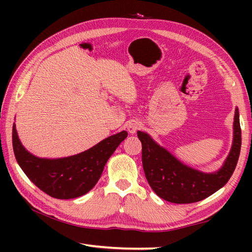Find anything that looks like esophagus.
Returning <instances> with one entry per match:
<instances>
[{
    "label": "esophagus",
    "instance_id": "esophagus-1",
    "mask_svg": "<svg viewBox=\"0 0 252 252\" xmlns=\"http://www.w3.org/2000/svg\"><path fill=\"white\" fill-rule=\"evenodd\" d=\"M141 122L138 120H131L126 123V129L129 131V133L134 134L139 129H141Z\"/></svg>",
    "mask_w": 252,
    "mask_h": 252
}]
</instances>
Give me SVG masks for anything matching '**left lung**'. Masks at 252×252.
<instances>
[{"instance_id":"left-lung-1","label":"left lung","mask_w":252,"mask_h":252,"mask_svg":"<svg viewBox=\"0 0 252 252\" xmlns=\"http://www.w3.org/2000/svg\"><path fill=\"white\" fill-rule=\"evenodd\" d=\"M142 143V165L152 190L165 201L192 203L208 198L221 189L236 169L241 148L239 110L233 118L231 149L221 167L213 172H203L187 165L167 149L161 147L147 132L138 131Z\"/></svg>"}]
</instances>
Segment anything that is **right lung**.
I'll return each mask as SVG.
<instances>
[{
    "label": "right lung",
    "instance_id": "add662e5",
    "mask_svg": "<svg viewBox=\"0 0 252 252\" xmlns=\"http://www.w3.org/2000/svg\"><path fill=\"white\" fill-rule=\"evenodd\" d=\"M127 136L126 131L110 135L81 153L65 158H40L20 141L13 123L12 141L15 159L28 178L46 194L57 199H73L88 193L96 185L109 158Z\"/></svg>",
    "mask_w": 252,
    "mask_h": 252
}]
</instances>
